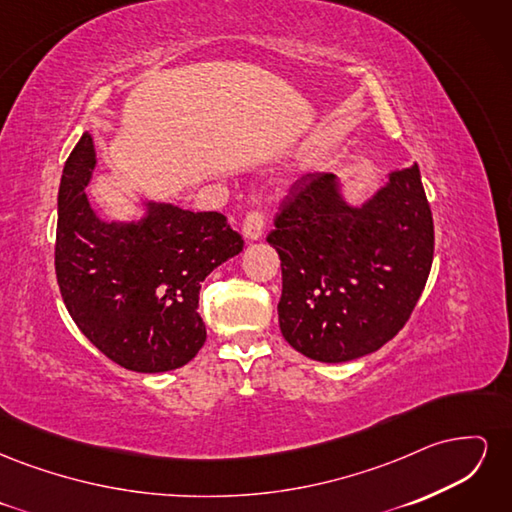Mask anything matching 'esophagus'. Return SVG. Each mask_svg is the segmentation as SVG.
Returning <instances> with one entry per match:
<instances>
[{
	"mask_svg": "<svg viewBox=\"0 0 512 512\" xmlns=\"http://www.w3.org/2000/svg\"><path fill=\"white\" fill-rule=\"evenodd\" d=\"M262 232H265V215H262L260 209H254L243 218V235L245 239L258 241Z\"/></svg>",
	"mask_w": 512,
	"mask_h": 512,
	"instance_id": "1",
	"label": "esophagus"
}]
</instances>
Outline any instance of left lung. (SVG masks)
Instances as JSON below:
<instances>
[{"mask_svg": "<svg viewBox=\"0 0 512 512\" xmlns=\"http://www.w3.org/2000/svg\"><path fill=\"white\" fill-rule=\"evenodd\" d=\"M267 241L282 260L277 314L286 342L322 363L376 352L404 329L431 271L421 170H393L361 207L346 203L333 173L305 175Z\"/></svg>", "mask_w": 512, "mask_h": 512, "instance_id": "8db88e82", "label": "left lung"}]
</instances>
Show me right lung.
I'll use <instances>...</instances> for the list:
<instances>
[{
    "label": "right lung",
    "instance_id": "right-lung-1",
    "mask_svg": "<svg viewBox=\"0 0 512 512\" xmlns=\"http://www.w3.org/2000/svg\"><path fill=\"white\" fill-rule=\"evenodd\" d=\"M96 168L83 134L61 173L55 273L81 333L117 365L160 374L190 363L207 339L200 282L243 250L218 211L145 203L138 222H104L85 188Z\"/></svg>",
    "mask_w": 512,
    "mask_h": 512
}]
</instances>
